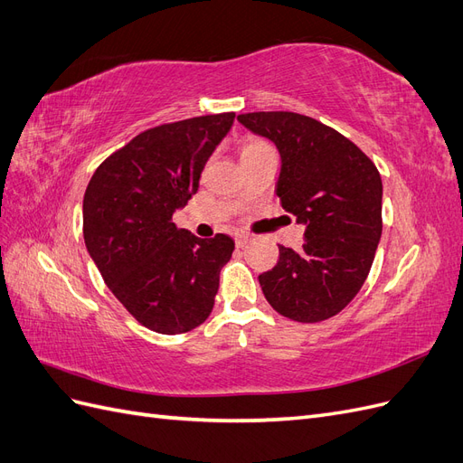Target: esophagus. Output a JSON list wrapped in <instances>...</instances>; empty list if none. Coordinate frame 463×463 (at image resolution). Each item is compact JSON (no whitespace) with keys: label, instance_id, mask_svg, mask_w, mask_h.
Returning a JSON list of instances; mask_svg holds the SVG:
<instances>
[{"label":"esophagus","instance_id":"1","mask_svg":"<svg viewBox=\"0 0 463 463\" xmlns=\"http://www.w3.org/2000/svg\"><path fill=\"white\" fill-rule=\"evenodd\" d=\"M250 241V235L249 233H237L235 235V245L237 247H243V245H247Z\"/></svg>","mask_w":463,"mask_h":463}]
</instances>
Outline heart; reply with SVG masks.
<instances>
[{"mask_svg": "<svg viewBox=\"0 0 463 463\" xmlns=\"http://www.w3.org/2000/svg\"><path fill=\"white\" fill-rule=\"evenodd\" d=\"M272 146L264 141V138H259V137H247L245 143L241 145V162L245 160H250V158H257L260 156V154L264 152H270Z\"/></svg>", "mask_w": 463, "mask_h": 463, "instance_id": "b5f03b06", "label": "heart"}]
</instances>
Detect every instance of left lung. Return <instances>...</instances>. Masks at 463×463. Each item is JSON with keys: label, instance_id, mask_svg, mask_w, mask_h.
Segmentation results:
<instances>
[{"label": "left lung", "instance_id": "8db88e82", "mask_svg": "<svg viewBox=\"0 0 463 463\" xmlns=\"http://www.w3.org/2000/svg\"><path fill=\"white\" fill-rule=\"evenodd\" d=\"M278 146L276 193L305 223L299 250L279 247L272 270L259 276L272 309L298 322L338 315L365 284L383 233V179L347 137L293 111L237 116Z\"/></svg>", "mask_w": 463, "mask_h": 463}]
</instances>
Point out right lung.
Returning a JSON list of instances; mask_svg holds the SVG:
<instances>
[{
  "label": "right lung",
  "mask_w": 463,
  "mask_h": 463,
  "mask_svg": "<svg viewBox=\"0 0 463 463\" xmlns=\"http://www.w3.org/2000/svg\"><path fill=\"white\" fill-rule=\"evenodd\" d=\"M235 114L162 123L96 167L82 201V235L106 286L158 334H184L213 313L222 266L235 243L201 240L172 222L199 191L204 164Z\"/></svg>",
  "instance_id": "right-lung-1"
}]
</instances>
